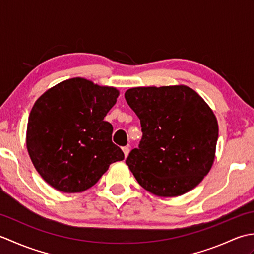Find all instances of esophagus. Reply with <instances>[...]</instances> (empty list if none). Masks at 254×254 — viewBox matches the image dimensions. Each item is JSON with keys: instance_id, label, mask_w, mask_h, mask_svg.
Segmentation results:
<instances>
[{"instance_id": "1", "label": "esophagus", "mask_w": 254, "mask_h": 254, "mask_svg": "<svg viewBox=\"0 0 254 254\" xmlns=\"http://www.w3.org/2000/svg\"><path fill=\"white\" fill-rule=\"evenodd\" d=\"M122 150H123L124 157H127V155H128V153H130V148H128L127 146H126V147H122Z\"/></svg>"}]
</instances>
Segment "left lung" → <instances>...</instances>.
Segmentation results:
<instances>
[{
  "label": "left lung",
  "instance_id": "obj_1",
  "mask_svg": "<svg viewBox=\"0 0 254 254\" xmlns=\"http://www.w3.org/2000/svg\"><path fill=\"white\" fill-rule=\"evenodd\" d=\"M141 120L143 137L127 165L145 190L161 197L195 188L215 160L216 116L186 85L133 87L124 94Z\"/></svg>",
  "mask_w": 254,
  "mask_h": 254
}]
</instances>
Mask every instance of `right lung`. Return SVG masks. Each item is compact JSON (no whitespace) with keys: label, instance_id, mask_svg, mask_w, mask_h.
I'll list each match as a JSON object with an SVG mask.
<instances>
[{"label":"right lung","instance_id":"obj_1","mask_svg":"<svg viewBox=\"0 0 254 254\" xmlns=\"http://www.w3.org/2000/svg\"><path fill=\"white\" fill-rule=\"evenodd\" d=\"M120 91L83 77L46 90L32 106L26 132L29 157L42 179L58 191L78 193L96 185L124 159L104 121Z\"/></svg>","mask_w":254,"mask_h":254}]
</instances>
